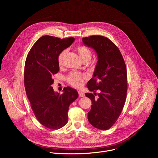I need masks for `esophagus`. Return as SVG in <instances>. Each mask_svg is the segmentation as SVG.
Segmentation results:
<instances>
[{"label": "esophagus", "mask_w": 158, "mask_h": 158, "mask_svg": "<svg viewBox=\"0 0 158 158\" xmlns=\"http://www.w3.org/2000/svg\"><path fill=\"white\" fill-rule=\"evenodd\" d=\"M78 93H79V97H84L85 96V94L84 93H82V91H78Z\"/></svg>", "instance_id": "obj_1"}]
</instances>
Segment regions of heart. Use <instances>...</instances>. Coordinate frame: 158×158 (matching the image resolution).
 <instances>
[{
  "mask_svg": "<svg viewBox=\"0 0 158 158\" xmlns=\"http://www.w3.org/2000/svg\"><path fill=\"white\" fill-rule=\"evenodd\" d=\"M77 52L82 60V61H89L91 59L92 52L88 48L83 46H77L76 48ZM66 54V51H62L57 56V62L59 65H61L63 63L64 58ZM86 78L85 74L79 73H71L66 77L67 82L71 85L74 87H81L84 82V79Z\"/></svg>",
  "mask_w": 158,
  "mask_h": 158,
  "instance_id": "obj_1",
  "label": "heart"
}]
</instances>
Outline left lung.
Here are the masks:
<instances>
[{
	"instance_id": "8db88e82",
	"label": "left lung",
	"mask_w": 158,
	"mask_h": 158,
	"mask_svg": "<svg viewBox=\"0 0 158 158\" xmlns=\"http://www.w3.org/2000/svg\"><path fill=\"white\" fill-rule=\"evenodd\" d=\"M82 40L98 56L93 77L87 84L89 91L94 92L85 93L93 104L88 120L96 128L107 130L115 124L125 104L127 91L125 62L118 48L109 39L91 35ZM98 89L99 94L95 93ZM97 95L98 99L95 98Z\"/></svg>"
}]
</instances>
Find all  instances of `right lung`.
<instances>
[{"label": "right lung", "mask_w": 158, "mask_h": 158, "mask_svg": "<svg viewBox=\"0 0 158 158\" xmlns=\"http://www.w3.org/2000/svg\"><path fill=\"white\" fill-rule=\"evenodd\" d=\"M74 40L44 35L35 42L26 57L24 86L27 98L37 121L51 129H59L67 124L69 106L79 96L70 87H64L60 95L52 87L53 76L59 71L57 56Z\"/></svg>", "instance_id": "add662e5"}]
</instances>
